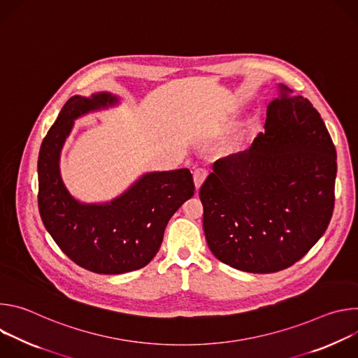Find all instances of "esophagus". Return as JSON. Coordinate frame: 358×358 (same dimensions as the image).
I'll return each mask as SVG.
<instances>
[{"label": "esophagus", "instance_id": "34e87169", "mask_svg": "<svg viewBox=\"0 0 358 358\" xmlns=\"http://www.w3.org/2000/svg\"><path fill=\"white\" fill-rule=\"evenodd\" d=\"M192 176H194V184H195V188L198 189V188L201 187V184L203 182V180L207 178L208 171H207L206 169H195V170H194V173H192Z\"/></svg>", "mask_w": 358, "mask_h": 358}]
</instances>
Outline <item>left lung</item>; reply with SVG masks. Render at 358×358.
<instances>
[{
    "label": "left lung",
    "instance_id": "1",
    "mask_svg": "<svg viewBox=\"0 0 358 358\" xmlns=\"http://www.w3.org/2000/svg\"><path fill=\"white\" fill-rule=\"evenodd\" d=\"M265 133L214 163L199 188L202 227L215 257L249 273H273L300 261L333 215L336 148L303 96L279 85Z\"/></svg>",
    "mask_w": 358,
    "mask_h": 358
}]
</instances>
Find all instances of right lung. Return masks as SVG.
Returning a JSON list of instances; mask_svg holds the SVG:
<instances>
[{"label":"right lung","instance_id":"right-lung-1","mask_svg":"<svg viewBox=\"0 0 358 358\" xmlns=\"http://www.w3.org/2000/svg\"><path fill=\"white\" fill-rule=\"evenodd\" d=\"M117 101L109 92L71 97L38 157V207L46 231L76 265L101 275L144 268L159 252L170 218L195 189L189 170L180 169L147 173L110 202L83 203L71 195L59 159L73 122Z\"/></svg>","mask_w":358,"mask_h":358}]
</instances>
